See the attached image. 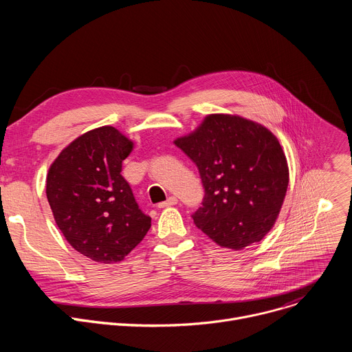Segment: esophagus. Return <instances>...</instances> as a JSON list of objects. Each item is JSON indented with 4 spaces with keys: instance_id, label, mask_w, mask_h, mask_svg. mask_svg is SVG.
Wrapping results in <instances>:
<instances>
[{
    "instance_id": "34e87169",
    "label": "esophagus",
    "mask_w": 352,
    "mask_h": 352,
    "mask_svg": "<svg viewBox=\"0 0 352 352\" xmlns=\"http://www.w3.org/2000/svg\"><path fill=\"white\" fill-rule=\"evenodd\" d=\"M178 204V199L175 197V196H170L166 202H162V204H159V208L160 209H163V208H168V206H174V205H177Z\"/></svg>"
}]
</instances>
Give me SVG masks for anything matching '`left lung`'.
Returning <instances> with one entry per match:
<instances>
[{"mask_svg":"<svg viewBox=\"0 0 352 352\" xmlns=\"http://www.w3.org/2000/svg\"><path fill=\"white\" fill-rule=\"evenodd\" d=\"M174 143L196 164L205 197L195 226L220 246L261 241L281 210L288 166L277 138L263 125L230 114L208 116Z\"/></svg>","mask_w":352,"mask_h":352,"instance_id":"1","label":"left lung"}]
</instances>
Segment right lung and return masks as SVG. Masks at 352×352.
<instances>
[{"label":"right lung","mask_w":352,"mask_h":352,"mask_svg":"<svg viewBox=\"0 0 352 352\" xmlns=\"http://www.w3.org/2000/svg\"><path fill=\"white\" fill-rule=\"evenodd\" d=\"M132 148L118 129L100 126L76 138L50 166L45 193L56 223L94 262H121L152 226L121 175Z\"/></svg>","instance_id":"obj_1"}]
</instances>
